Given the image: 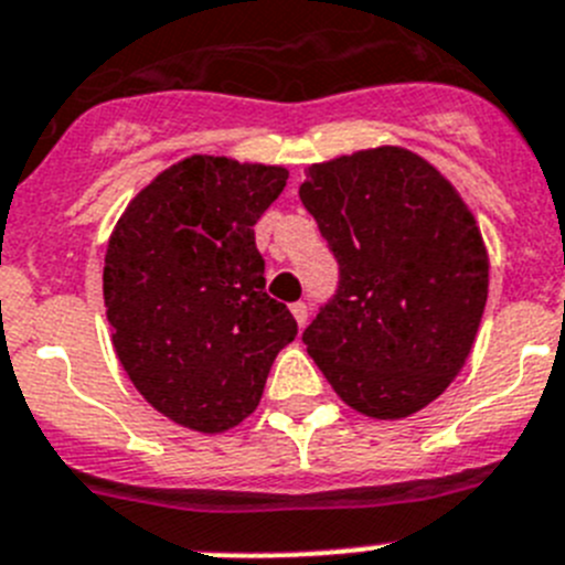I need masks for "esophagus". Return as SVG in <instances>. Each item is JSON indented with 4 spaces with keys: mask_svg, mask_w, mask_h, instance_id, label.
Returning <instances> with one entry per match:
<instances>
[{
    "mask_svg": "<svg viewBox=\"0 0 565 565\" xmlns=\"http://www.w3.org/2000/svg\"><path fill=\"white\" fill-rule=\"evenodd\" d=\"M291 313H294V319H297L299 328H305V324H308V305H305V302H294L291 305Z\"/></svg>",
    "mask_w": 565,
    "mask_h": 565,
    "instance_id": "esophagus-1",
    "label": "esophagus"
}]
</instances>
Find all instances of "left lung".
I'll return each mask as SVG.
<instances>
[{
  "label": "left lung",
  "mask_w": 565,
  "mask_h": 565,
  "mask_svg": "<svg viewBox=\"0 0 565 565\" xmlns=\"http://www.w3.org/2000/svg\"><path fill=\"white\" fill-rule=\"evenodd\" d=\"M299 199L339 263L333 299L302 333L310 359L366 417L420 412L465 366L488 302L473 212L395 145L310 164Z\"/></svg>",
  "instance_id": "left-lung-1"
}]
</instances>
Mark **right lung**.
<instances>
[{
  "label": "right lung",
  "mask_w": 565,
  "mask_h": 565,
  "mask_svg": "<svg viewBox=\"0 0 565 565\" xmlns=\"http://www.w3.org/2000/svg\"><path fill=\"white\" fill-rule=\"evenodd\" d=\"M288 179L277 164L188 157L126 206L106 248L111 341L139 395L184 428L221 434L255 412L297 335L266 294L255 224Z\"/></svg>",
  "instance_id": "right-lung-1"
}]
</instances>
